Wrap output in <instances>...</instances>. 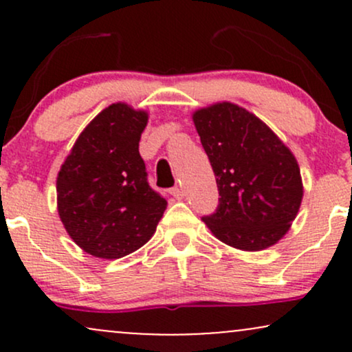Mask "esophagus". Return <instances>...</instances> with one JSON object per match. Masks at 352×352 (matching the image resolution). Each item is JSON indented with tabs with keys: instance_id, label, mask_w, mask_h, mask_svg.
<instances>
[{
	"instance_id": "34e87169",
	"label": "esophagus",
	"mask_w": 352,
	"mask_h": 352,
	"mask_svg": "<svg viewBox=\"0 0 352 352\" xmlns=\"http://www.w3.org/2000/svg\"><path fill=\"white\" fill-rule=\"evenodd\" d=\"M170 195L173 197V199L182 200V199H184V190H182V187H179V185H177V187L170 188Z\"/></svg>"
}]
</instances>
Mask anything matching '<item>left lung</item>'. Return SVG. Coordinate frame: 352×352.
<instances>
[{"label": "left lung", "mask_w": 352, "mask_h": 352, "mask_svg": "<svg viewBox=\"0 0 352 352\" xmlns=\"http://www.w3.org/2000/svg\"><path fill=\"white\" fill-rule=\"evenodd\" d=\"M217 179L218 208L201 220L218 240L260 252L286 235L302 200L296 159L263 120L232 102L193 112Z\"/></svg>", "instance_id": "1"}]
</instances>
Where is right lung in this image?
Returning <instances> with one entry per match:
<instances>
[{
	"label": "right lung",
	"mask_w": 352,
	"mask_h": 352,
	"mask_svg": "<svg viewBox=\"0 0 352 352\" xmlns=\"http://www.w3.org/2000/svg\"><path fill=\"white\" fill-rule=\"evenodd\" d=\"M148 114L124 102L80 132L56 180L64 228L84 252L117 260L151 240L167 200L151 188L139 140Z\"/></svg>",
	"instance_id": "add662e5"
}]
</instances>
